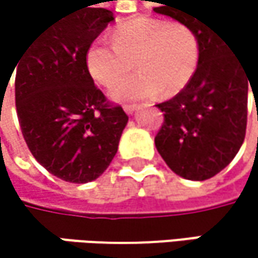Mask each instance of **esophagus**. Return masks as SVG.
Instances as JSON below:
<instances>
[{"label": "esophagus", "mask_w": 258, "mask_h": 258, "mask_svg": "<svg viewBox=\"0 0 258 258\" xmlns=\"http://www.w3.org/2000/svg\"><path fill=\"white\" fill-rule=\"evenodd\" d=\"M124 107V110H125V113H128V115H131L134 110H136V107H137V104H124L122 106Z\"/></svg>", "instance_id": "1"}]
</instances>
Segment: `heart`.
I'll return each instance as SVG.
<instances>
[{
    "label": "heart",
    "mask_w": 258,
    "mask_h": 258,
    "mask_svg": "<svg viewBox=\"0 0 258 258\" xmlns=\"http://www.w3.org/2000/svg\"><path fill=\"white\" fill-rule=\"evenodd\" d=\"M199 58L200 41L191 26L140 16L118 26L113 41L95 40L85 61L89 76L107 89L136 67L139 73L119 83L112 95L140 100L180 92L194 76Z\"/></svg>",
    "instance_id": "obj_1"
}]
</instances>
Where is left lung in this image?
I'll return each instance as SVG.
<instances>
[{"instance_id": "left-lung-1", "label": "left lung", "mask_w": 258, "mask_h": 258, "mask_svg": "<svg viewBox=\"0 0 258 258\" xmlns=\"http://www.w3.org/2000/svg\"><path fill=\"white\" fill-rule=\"evenodd\" d=\"M154 12L189 25L200 41V58L189 83L157 104L164 122L155 146L182 178L205 180L220 173L239 152L246 131L248 86L255 95L258 70L237 55L203 12L183 0H161ZM158 3V4H160Z\"/></svg>"}]
</instances>
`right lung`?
Masks as SVG:
<instances>
[{
    "mask_svg": "<svg viewBox=\"0 0 258 258\" xmlns=\"http://www.w3.org/2000/svg\"><path fill=\"white\" fill-rule=\"evenodd\" d=\"M112 21L110 10L88 6L66 15L32 38L15 66L16 112L26 146L66 182L97 179L112 163L128 121L95 86L85 61L88 47Z\"/></svg>",
    "mask_w": 258,
    "mask_h": 258,
    "instance_id": "1",
    "label": "right lung"
}]
</instances>
